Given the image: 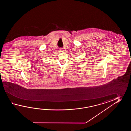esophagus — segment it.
Wrapping results in <instances>:
<instances>
[{
	"instance_id": "obj_1",
	"label": "esophagus",
	"mask_w": 131,
	"mask_h": 131,
	"mask_svg": "<svg viewBox=\"0 0 131 131\" xmlns=\"http://www.w3.org/2000/svg\"><path fill=\"white\" fill-rule=\"evenodd\" d=\"M59 50L62 52V51H63L64 50H63V48H60V49H59Z\"/></svg>"
}]
</instances>
